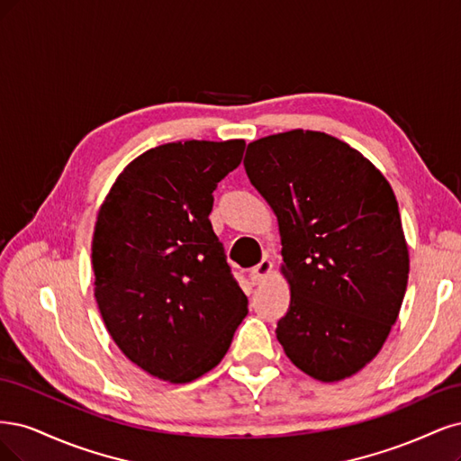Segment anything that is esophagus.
Listing matches in <instances>:
<instances>
[{"label": "esophagus", "instance_id": "34e87169", "mask_svg": "<svg viewBox=\"0 0 461 461\" xmlns=\"http://www.w3.org/2000/svg\"><path fill=\"white\" fill-rule=\"evenodd\" d=\"M272 268H274V264H272L268 258H262V260L257 264V268L250 272L252 284H255V285H260L262 281H266V277H268V276L272 274Z\"/></svg>", "mask_w": 461, "mask_h": 461}]
</instances>
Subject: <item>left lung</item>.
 Listing matches in <instances>:
<instances>
[{"label":"left lung","instance_id":"8db88e82","mask_svg":"<svg viewBox=\"0 0 461 461\" xmlns=\"http://www.w3.org/2000/svg\"><path fill=\"white\" fill-rule=\"evenodd\" d=\"M243 165L277 216L291 285L277 340L310 377L354 375L387 340L408 285L391 184L348 143L312 130L249 143Z\"/></svg>","mask_w":461,"mask_h":461}]
</instances>
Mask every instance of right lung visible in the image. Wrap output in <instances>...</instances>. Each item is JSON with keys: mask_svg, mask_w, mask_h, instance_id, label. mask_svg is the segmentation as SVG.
<instances>
[{"mask_svg": "<svg viewBox=\"0 0 461 461\" xmlns=\"http://www.w3.org/2000/svg\"><path fill=\"white\" fill-rule=\"evenodd\" d=\"M243 151V140L158 145L121 172L97 212L101 318L126 358L162 381L216 367L249 312L209 220Z\"/></svg>", "mask_w": 461, "mask_h": 461, "instance_id": "right-lung-1", "label": "right lung"}]
</instances>
